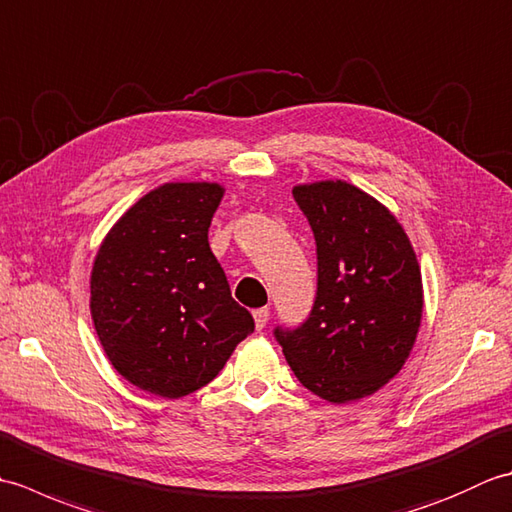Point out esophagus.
Segmentation results:
<instances>
[{
	"label": "esophagus",
	"mask_w": 512,
	"mask_h": 512,
	"mask_svg": "<svg viewBox=\"0 0 512 512\" xmlns=\"http://www.w3.org/2000/svg\"><path fill=\"white\" fill-rule=\"evenodd\" d=\"M253 319H255V328L262 332L266 325H268V319H270V310L268 308H259L253 312Z\"/></svg>",
	"instance_id": "1"
}]
</instances>
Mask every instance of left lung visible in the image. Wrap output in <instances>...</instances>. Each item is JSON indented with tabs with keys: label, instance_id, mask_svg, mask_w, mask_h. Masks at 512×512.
<instances>
[{
	"label": "left lung",
	"instance_id": "obj_1",
	"mask_svg": "<svg viewBox=\"0 0 512 512\" xmlns=\"http://www.w3.org/2000/svg\"><path fill=\"white\" fill-rule=\"evenodd\" d=\"M292 195L317 242V297L299 328L275 339L299 383L336 402L372 396L416 343L422 275L387 206L350 182L299 184Z\"/></svg>",
	"mask_w": 512,
	"mask_h": 512
}]
</instances>
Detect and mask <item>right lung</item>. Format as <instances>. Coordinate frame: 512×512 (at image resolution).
I'll return each instance as SVG.
<instances>
[{"label": "right lung", "mask_w": 512, "mask_h": 512, "mask_svg": "<svg viewBox=\"0 0 512 512\" xmlns=\"http://www.w3.org/2000/svg\"><path fill=\"white\" fill-rule=\"evenodd\" d=\"M217 182H167L143 195L96 253L94 330L114 369L162 398H182L220 374L255 330L211 253Z\"/></svg>", "instance_id": "obj_1"}]
</instances>
